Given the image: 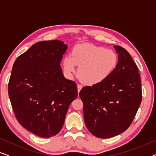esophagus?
<instances>
[{
    "mask_svg": "<svg viewBox=\"0 0 156 156\" xmlns=\"http://www.w3.org/2000/svg\"><path fill=\"white\" fill-rule=\"evenodd\" d=\"M82 85L80 84H77V91H78V92H80L81 89H82Z\"/></svg>",
    "mask_w": 156,
    "mask_h": 156,
    "instance_id": "esophagus-1",
    "label": "esophagus"
}]
</instances>
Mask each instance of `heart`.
Returning <instances> with one entry per match:
<instances>
[{"label":"heart","instance_id":"obj_1","mask_svg":"<svg viewBox=\"0 0 156 156\" xmlns=\"http://www.w3.org/2000/svg\"><path fill=\"white\" fill-rule=\"evenodd\" d=\"M119 56L115 51L91 44H80L72 49V56L64 58V67L68 74L76 72L80 66L79 77L84 84H99L112 75L118 65Z\"/></svg>","mask_w":156,"mask_h":156}]
</instances>
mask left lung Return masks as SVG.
Returning <instances> with one entry per match:
<instances>
[{
  "instance_id": "left-lung-1",
  "label": "left lung",
  "mask_w": 156,
  "mask_h": 156,
  "mask_svg": "<svg viewBox=\"0 0 156 156\" xmlns=\"http://www.w3.org/2000/svg\"><path fill=\"white\" fill-rule=\"evenodd\" d=\"M118 65L112 75L99 84L83 87L84 122L96 137L108 138L125 131L131 124L142 100L138 69L126 49L114 46Z\"/></svg>"
}]
</instances>
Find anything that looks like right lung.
Here are the masks:
<instances>
[{
    "instance_id": "add662e5",
    "label": "right lung",
    "mask_w": 156,
    "mask_h": 156,
    "mask_svg": "<svg viewBox=\"0 0 156 156\" xmlns=\"http://www.w3.org/2000/svg\"><path fill=\"white\" fill-rule=\"evenodd\" d=\"M67 49L60 40L38 42L15 61L8 95L19 123L35 135L52 137L63 126L77 87L59 64Z\"/></svg>"
}]
</instances>
